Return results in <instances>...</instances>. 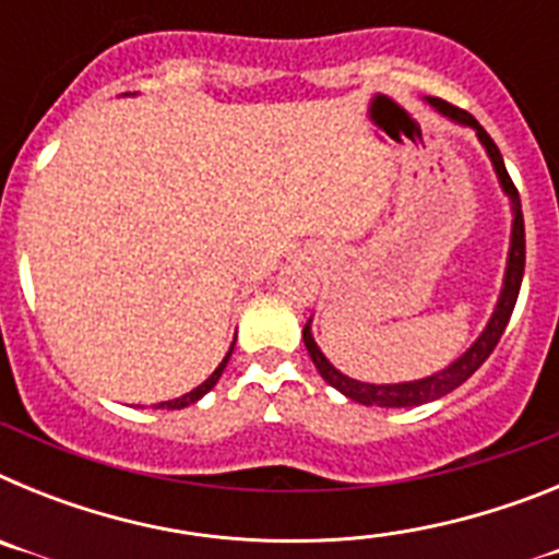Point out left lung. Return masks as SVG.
<instances>
[{
	"instance_id": "obj_1",
	"label": "left lung",
	"mask_w": 559,
	"mask_h": 559,
	"mask_svg": "<svg viewBox=\"0 0 559 559\" xmlns=\"http://www.w3.org/2000/svg\"><path fill=\"white\" fill-rule=\"evenodd\" d=\"M431 103L439 108V111L445 114V117H451V120L464 122V126L476 128L478 140H481V145L487 147V153H490V159H492V165H496V173H498V179H501L503 192H507V195H510V199H512V212H515V221H512L510 263H507V276H503L501 299H498V308H496V313H492V319H490V324H487V330H484V333L478 335L476 344H473V347L467 349V353H464L462 358L453 360L451 367L442 369V372H437V374H431V378L412 380V383H394V386H374V383H360V380L347 378V374H341L338 369H335L333 364H330V360L324 358L322 349L316 347L313 335H310V328H308V324H305V330H302L305 347H308V353H310V358H313V364H316V369H319V374H322V378L328 380L330 386L338 389L341 394H347V397L355 400V403H364V406H380V408L423 406V403H428V400H437V397H442V394L453 392V389H456V386H462L464 380L471 378V374L476 372L478 367H481L484 360L490 358V353H492V349H496L498 341H501L503 330H507V324H510L512 310H515L518 290H521L523 265H526V235H523L521 195H518V187L512 185L510 173H507V167H503L501 151H498V145H496V142H492L490 133H487L481 126H478L473 114H467V111H464V108L453 106V103L439 100V97H433Z\"/></svg>"
}]
</instances>
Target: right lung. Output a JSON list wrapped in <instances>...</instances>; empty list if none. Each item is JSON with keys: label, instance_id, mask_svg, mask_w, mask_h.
<instances>
[{"label": "right lung", "instance_id": "right-lung-1", "mask_svg": "<svg viewBox=\"0 0 559 559\" xmlns=\"http://www.w3.org/2000/svg\"><path fill=\"white\" fill-rule=\"evenodd\" d=\"M229 355H231V349H229V353H226V358L221 360V367L215 369V372H212L210 378H206L204 383H201V386H195L190 394H185V397H176V400H167V403H159V408H185V406H190V403H195V400H199V397H204V394L210 392V389L215 386V383H218L221 374H224L226 364H229Z\"/></svg>", "mask_w": 559, "mask_h": 559}]
</instances>
